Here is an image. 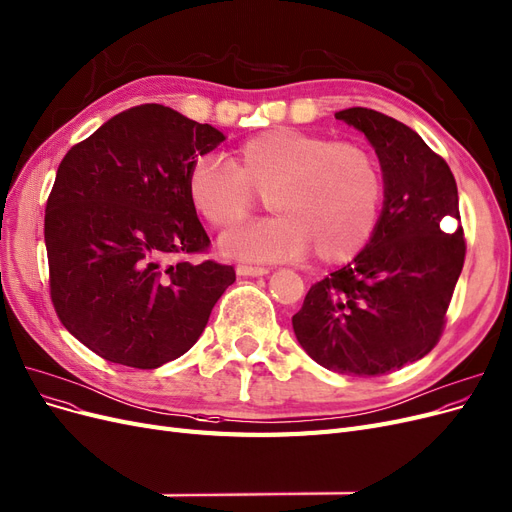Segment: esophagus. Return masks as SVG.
I'll list each match as a JSON object with an SVG mask.
<instances>
[{
	"instance_id": "obj_1",
	"label": "esophagus",
	"mask_w": 512,
	"mask_h": 512,
	"mask_svg": "<svg viewBox=\"0 0 512 512\" xmlns=\"http://www.w3.org/2000/svg\"><path fill=\"white\" fill-rule=\"evenodd\" d=\"M237 275H239V277H262V275H269V269H264V267H250V264H239V267H237Z\"/></svg>"
}]
</instances>
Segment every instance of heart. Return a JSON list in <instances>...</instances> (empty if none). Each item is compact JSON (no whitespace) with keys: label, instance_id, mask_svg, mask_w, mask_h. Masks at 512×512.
<instances>
[{"label":"heart","instance_id":"obj_1","mask_svg":"<svg viewBox=\"0 0 512 512\" xmlns=\"http://www.w3.org/2000/svg\"><path fill=\"white\" fill-rule=\"evenodd\" d=\"M264 195L275 216L220 237L228 258L277 262L315 248L326 264L356 258L373 237L383 201L377 158L354 142L296 129L262 131L235 150L199 156L188 173V199L214 228L252 214Z\"/></svg>","mask_w":512,"mask_h":512}]
</instances>
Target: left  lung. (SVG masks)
Returning a JSON list of instances; mask_svg holds the SVG:
<instances>
[{
    "label": "left lung",
    "instance_id": "left-lung-1",
    "mask_svg": "<svg viewBox=\"0 0 512 512\" xmlns=\"http://www.w3.org/2000/svg\"><path fill=\"white\" fill-rule=\"evenodd\" d=\"M373 146L383 207L366 248L311 286L292 328L332 373L377 377L421 360L443 332L466 243L449 165L411 127L368 108L334 114Z\"/></svg>",
    "mask_w": 512,
    "mask_h": 512
}]
</instances>
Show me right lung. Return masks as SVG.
<instances>
[{"instance_id": "obj_1", "label": "right lung", "mask_w": 512, "mask_h": 512, "mask_svg": "<svg viewBox=\"0 0 512 512\" xmlns=\"http://www.w3.org/2000/svg\"><path fill=\"white\" fill-rule=\"evenodd\" d=\"M224 139L146 103L65 154L44 216L50 296L63 326L97 356L133 368L180 358L235 281L228 264L169 262L209 245L188 173Z\"/></svg>"}]
</instances>
